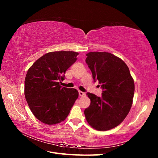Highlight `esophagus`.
I'll return each mask as SVG.
<instances>
[{"label":"esophagus","instance_id":"1","mask_svg":"<svg viewBox=\"0 0 158 158\" xmlns=\"http://www.w3.org/2000/svg\"><path fill=\"white\" fill-rule=\"evenodd\" d=\"M78 94H79V95H80V96H81V97L84 96L85 94L84 92H81V91H79V92H78Z\"/></svg>","mask_w":158,"mask_h":158}]
</instances>
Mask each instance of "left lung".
<instances>
[{"instance_id": "obj_1", "label": "left lung", "mask_w": 158, "mask_h": 158, "mask_svg": "<svg viewBox=\"0 0 158 158\" xmlns=\"http://www.w3.org/2000/svg\"><path fill=\"white\" fill-rule=\"evenodd\" d=\"M85 63L95 82L101 84V97L88 92L89 106L84 110L89 125L98 131L112 129L121 124L130 111L135 83L125 62L107 52H90Z\"/></svg>"}]
</instances>
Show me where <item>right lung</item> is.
I'll list each match as a JSON object with an SVG mask.
<instances>
[{
    "label": "right lung",
    "instance_id": "right-lung-1",
    "mask_svg": "<svg viewBox=\"0 0 158 158\" xmlns=\"http://www.w3.org/2000/svg\"><path fill=\"white\" fill-rule=\"evenodd\" d=\"M78 55L74 51L50 52L37 59L27 70L25 98L33 115L42 123L51 125L63 121L78 98L77 89L59 85Z\"/></svg>",
    "mask_w": 158,
    "mask_h": 158
}]
</instances>
